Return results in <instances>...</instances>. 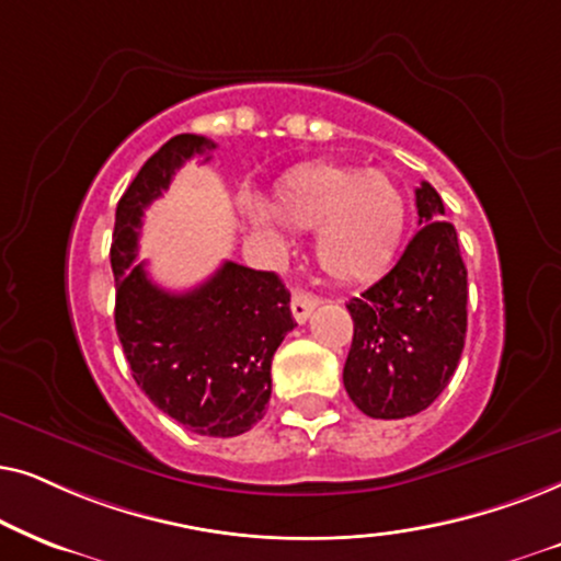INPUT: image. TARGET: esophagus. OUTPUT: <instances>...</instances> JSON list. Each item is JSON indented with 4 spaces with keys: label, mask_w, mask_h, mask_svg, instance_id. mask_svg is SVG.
I'll list each match as a JSON object with an SVG mask.
<instances>
[{
    "label": "esophagus",
    "mask_w": 561,
    "mask_h": 561,
    "mask_svg": "<svg viewBox=\"0 0 561 561\" xmlns=\"http://www.w3.org/2000/svg\"><path fill=\"white\" fill-rule=\"evenodd\" d=\"M289 305H293V318L297 320V323H305V320L310 318V312L318 308V297L300 293V289H297V293L293 295V302Z\"/></svg>",
    "instance_id": "1"
}]
</instances>
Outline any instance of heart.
Here are the masks:
<instances>
[{"label":"heart","mask_w":561,"mask_h":561,"mask_svg":"<svg viewBox=\"0 0 561 561\" xmlns=\"http://www.w3.org/2000/svg\"><path fill=\"white\" fill-rule=\"evenodd\" d=\"M272 207L295 230H316V256L328 276L364 282L385 272L405 236L408 205L385 171L312 161L274 186ZM276 217V218H277ZM245 218L268 241H282V226L259 203Z\"/></svg>","instance_id":"b5f03b06"}]
</instances>
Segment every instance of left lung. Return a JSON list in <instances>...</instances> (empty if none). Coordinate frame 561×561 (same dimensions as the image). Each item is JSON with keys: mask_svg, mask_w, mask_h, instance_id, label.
I'll list each match as a JSON object with an SVG mask.
<instances>
[{"mask_svg": "<svg viewBox=\"0 0 561 561\" xmlns=\"http://www.w3.org/2000/svg\"><path fill=\"white\" fill-rule=\"evenodd\" d=\"M417 226L398 264L346 308L354 341L343 387L369 417L398 421L431 405L457 369L467 335V266L444 203L415 190Z\"/></svg>", "mask_w": 561, "mask_h": 561, "instance_id": "obj_1", "label": "left lung"}]
</instances>
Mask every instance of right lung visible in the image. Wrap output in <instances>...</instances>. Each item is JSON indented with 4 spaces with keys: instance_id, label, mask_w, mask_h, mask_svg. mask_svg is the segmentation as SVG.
Masks as SVG:
<instances>
[{
    "instance_id": "right-lung-1",
    "label": "right lung",
    "mask_w": 561,
    "mask_h": 561,
    "mask_svg": "<svg viewBox=\"0 0 561 561\" xmlns=\"http://www.w3.org/2000/svg\"><path fill=\"white\" fill-rule=\"evenodd\" d=\"M215 144L182 133L144 163L117 203L110 264L115 328L133 379L156 408L199 436H241L266 413L272 358L297 325L274 272L226 261L190 293H167L138 256L146 207L169 190L192 156Z\"/></svg>"
}]
</instances>
